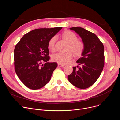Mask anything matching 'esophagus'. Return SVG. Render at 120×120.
Here are the masks:
<instances>
[{"instance_id": "34e87169", "label": "esophagus", "mask_w": 120, "mask_h": 120, "mask_svg": "<svg viewBox=\"0 0 120 120\" xmlns=\"http://www.w3.org/2000/svg\"><path fill=\"white\" fill-rule=\"evenodd\" d=\"M64 66V64H58V66L59 67H63Z\"/></svg>"}]
</instances>
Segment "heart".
Instances as JSON below:
<instances>
[{"label":"heart","instance_id":"heart-1","mask_svg":"<svg viewBox=\"0 0 120 120\" xmlns=\"http://www.w3.org/2000/svg\"><path fill=\"white\" fill-rule=\"evenodd\" d=\"M63 39L68 44H69L68 49L71 50L76 56L81 55L84 49V44L82 41L78 40L75 34L70 31H65L62 35ZM55 36L51 38L48 41V47L51 50L54 51L55 45L56 41ZM73 57L72 52L69 51L66 53L57 52L52 55L53 61L61 64H66L69 62Z\"/></svg>","mask_w":120,"mask_h":120}]
</instances>
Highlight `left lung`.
<instances>
[{
	"label": "left lung",
	"instance_id": "obj_1",
	"mask_svg": "<svg viewBox=\"0 0 120 120\" xmlns=\"http://www.w3.org/2000/svg\"><path fill=\"white\" fill-rule=\"evenodd\" d=\"M74 31L81 37L84 44L82 57L76 63L81 65L77 69L73 67V71L68 76L69 82L80 89L87 88L94 84L99 77L105 65L104 46L94 33L82 27H73Z\"/></svg>",
	"mask_w": 120,
	"mask_h": 120
}]
</instances>
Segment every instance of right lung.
<instances>
[{
    "label": "right lung",
    "instance_id": "add662e5",
    "mask_svg": "<svg viewBox=\"0 0 120 120\" xmlns=\"http://www.w3.org/2000/svg\"><path fill=\"white\" fill-rule=\"evenodd\" d=\"M62 28L34 29L25 34L16 45L14 49L15 71L28 88H41L50 81L57 64L47 62L50 59L48 43Z\"/></svg>",
    "mask_w": 120,
    "mask_h": 120
}]
</instances>
